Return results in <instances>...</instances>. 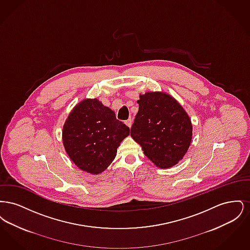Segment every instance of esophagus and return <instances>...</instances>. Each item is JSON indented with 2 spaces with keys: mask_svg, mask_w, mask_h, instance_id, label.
Here are the masks:
<instances>
[{
  "mask_svg": "<svg viewBox=\"0 0 250 250\" xmlns=\"http://www.w3.org/2000/svg\"><path fill=\"white\" fill-rule=\"evenodd\" d=\"M125 125H127V126H128V127H129V128H130L131 125H132V120H131V119L126 120V121H125Z\"/></svg>",
  "mask_w": 250,
  "mask_h": 250,
  "instance_id": "obj_1",
  "label": "esophagus"
}]
</instances>
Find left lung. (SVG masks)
I'll return each mask as SVG.
<instances>
[{"mask_svg":"<svg viewBox=\"0 0 250 250\" xmlns=\"http://www.w3.org/2000/svg\"><path fill=\"white\" fill-rule=\"evenodd\" d=\"M139 111L130 135L155 166H174L187 154L192 140L191 120L183 107L166 93L140 95Z\"/></svg>","mask_w":250,"mask_h":250,"instance_id":"1","label":"left lung"}]
</instances>
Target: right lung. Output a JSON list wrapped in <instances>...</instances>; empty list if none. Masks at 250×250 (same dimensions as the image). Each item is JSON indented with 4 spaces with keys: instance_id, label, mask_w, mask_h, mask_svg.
Returning <instances> with one entry per match:
<instances>
[{
    "instance_id": "add662e5",
    "label": "right lung",
    "mask_w": 250,
    "mask_h": 250,
    "mask_svg": "<svg viewBox=\"0 0 250 250\" xmlns=\"http://www.w3.org/2000/svg\"><path fill=\"white\" fill-rule=\"evenodd\" d=\"M130 129L96 98L84 99L72 109L62 128L64 149L75 165L91 174L104 171L116 156Z\"/></svg>"
}]
</instances>
